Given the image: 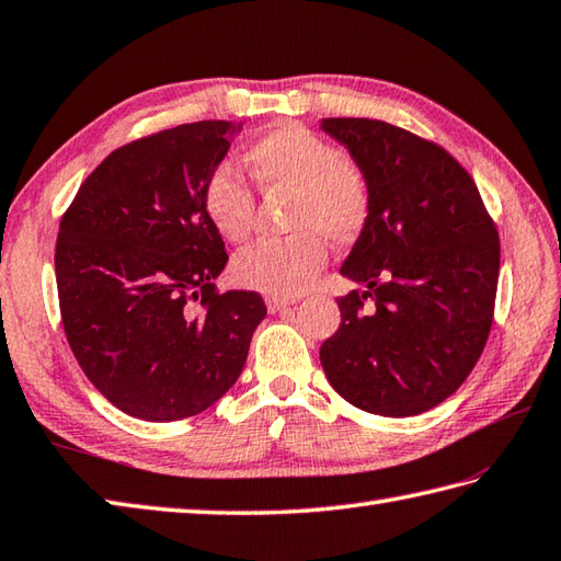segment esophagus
<instances>
[{
  "label": "esophagus",
  "mask_w": 561,
  "mask_h": 561,
  "mask_svg": "<svg viewBox=\"0 0 561 561\" xmlns=\"http://www.w3.org/2000/svg\"><path fill=\"white\" fill-rule=\"evenodd\" d=\"M291 304H294V299H284V296H267V309H270L272 313L289 309Z\"/></svg>",
  "instance_id": "34e87169"
}]
</instances>
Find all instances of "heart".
I'll return each instance as SVG.
<instances>
[{"mask_svg": "<svg viewBox=\"0 0 561 561\" xmlns=\"http://www.w3.org/2000/svg\"><path fill=\"white\" fill-rule=\"evenodd\" d=\"M245 164L265 192H287L289 238L257 240L233 260V277L243 287L270 296L306 291L325 267V238L353 243L371 214V186L357 162L343 158L333 142L299 124L267 130L245 150ZM208 224L228 243H243L255 224V196L240 174L218 164L204 182Z\"/></svg>", "mask_w": 561, "mask_h": 561, "instance_id": "obj_1", "label": "heart"}]
</instances>
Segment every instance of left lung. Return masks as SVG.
Wrapping results in <instances>:
<instances>
[{
  "instance_id": "1",
  "label": "left lung",
  "mask_w": 561,
  "mask_h": 561,
  "mask_svg": "<svg viewBox=\"0 0 561 561\" xmlns=\"http://www.w3.org/2000/svg\"><path fill=\"white\" fill-rule=\"evenodd\" d=\"M371 186V214L340 274L343 323L321 345L333 389L389 419L431 411L462 387L493 321L499 230L447 150L375 118H323ZM365 298L376 304L360 311Z\"/></svg>"
}]
</instances>
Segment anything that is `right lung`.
Segmentation results:
<instances>
[{
    "label": "right lung",
    "instance_id": "1",
    "mask_svg": "<svg viewBox=\"0 0 561 561\" xmlns=\"http://www.w3.org/2000/svg\"><path fill=\"white\" fill-rule=\"evenodd\" d=\"M230 121H196L114 150L60 221L62 328L104 399L150 423L190 419L238 381L267 306L218 294L228 255L204 211Z\"/></svg>",
    "mask_w": 561,
    "mask_h": 561
}]
</instances>
